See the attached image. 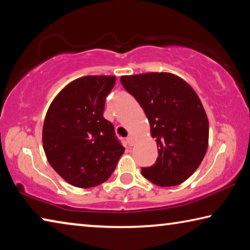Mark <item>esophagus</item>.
<instances>
[{
	"mask_svg": "<svg viewBox=\"0 0 250 250\" xmlns=\"http://www.w3.org/2000/svg\"><path fill=\"white\" fill-rule=\"evenodd\" d=\"M126 143H128V146H133V143H134V139H133L132 135H129V137L126 138Z\"/></svg>",
	"mask_w": 250,
	"mask_h": 250,
	"instance_id": "esophagus-1",
	"label": "esophagus"
}]
</instances>
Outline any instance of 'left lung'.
<instances>
[{
  "label": "left lung",
  "mask_w": 250,
  "mask_h": 250,
  "mask_svg": "<svg viewBox=\"0 0 250 250\" xmlns=\"http://www.w3.org/2000/svg\"><path fill=\"white\" fill-rule=\"evenodd\" d=\"M120 82L146 112L159 158L142 175L159 186L188 180L204 159L208 146V119L189 84L170 73L122 76Z\"/></svg>",
  "instance_id": "obj_1"
}]
</instances>
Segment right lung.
Segmentation results:
<instances>
[{
	"instance_id": "add662e5",
	"label": "right lung",
	"mask_w": 250,
	"mask_h": 250,
	"mask_svg": "<svg viewBox=\"0 0 250 250\" xmlns=\"http://www.w3.org/2000/svg\"><path fill=\"white\" fill-rule=\"evenodd\" d=\"M115 76H84L55 97L43 125L48 162L69 184L89 188L107 181L125 147L115 126L104 118L105 97Z\"/></svg>"
}]
</instances>
